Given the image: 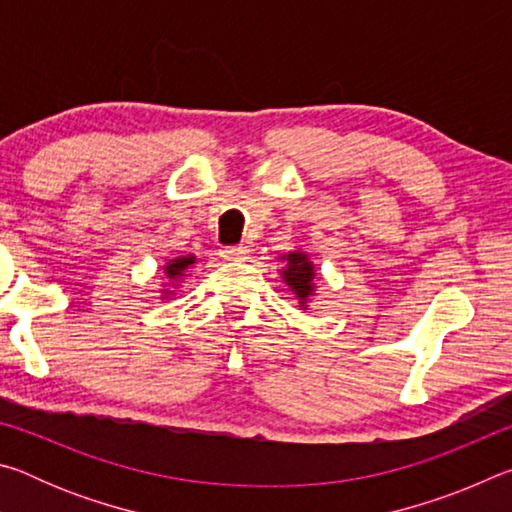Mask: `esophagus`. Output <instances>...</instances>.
Instances as JSON below:
<instances>
[{"mask_svg": "<svg viewBox=\"0 0 512 512\" xmlns=\"http://www.w3.org/2000/svg\"><path fill=\"white\" fill-rule=\"evenodd\" d=\"M221 257L225 259V262H244V259L248 257V248L246 246H225L221 248Z\"/></svg>", "mask_w": 512, "mask_h": 512, "instance_id": "obj_1", "label": "esophagus"}]
</instances>
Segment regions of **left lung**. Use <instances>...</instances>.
<instances>
[{"label":"left lung","instance_id":"8db88e82","mask_svg":"<svg viewBox=\"0 0 512 512\" xmlns=\"http://www.w3.org/2000/svg\"><path fill=\"white\" fill-rule=\"evenodd\" d=\"M284 257H287V266L282 268L284 282H287L291 291L300 298V305L307 307L305 302L311 293H314V264L309 262V257L305 253H289Z\"/></svg>","mask_w":512,"mask_h":512}]
</instances>
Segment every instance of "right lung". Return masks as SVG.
<instances>
[{
  "label": "right lung",
  "instance_id": "add662e5",
  "mask_svg": "<svg viewBox=\"0 0 512 512\" xmlns=\"http://www.w3.org/2000/svg\"><path fill=\"white\" fill-rule=\"evenodd\" d=\"M192 264H194V257H176L164 266V273H167L169 280H176V277L183 275Z\"/></svg>",
  "mask_w": 512,
  "mask_h": 512
}]
</instances>
